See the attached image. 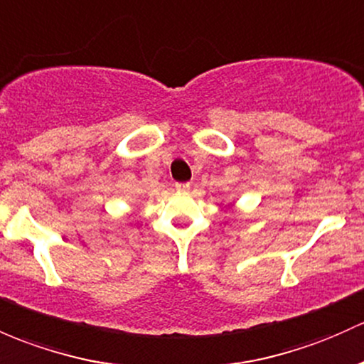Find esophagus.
<instances>
[{"mask_svg":"<svg viewBox=\"0 0 364 364\" xmlns=\"http://www.w3.org/2000/svg\"><path fill=\"white\" fill-rule=\"evenodd\" d=\"M177 191H189L191 189V183L189 182H182V183H175Z\"/></svg>","mask_w":364,"mask_h":364,"instance_id":"obj_1","label":"esophagus"}]
</instances>
